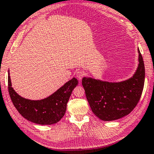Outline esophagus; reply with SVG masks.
Listing matches in <instances>:
<instances>
[{"mask_svg":"<svg viewBox=\"0 0 154 154\" xmlns=\"http://www.w3.org/2000/svg\"><path fill=\"white\" fill-rule=\"evenodd\" d=\"M76 75H77L78 79H79L80 81H81V80L83 79V75H84V73H83V71H77V72H76Z\"/></svg>","mask_w":154,"mask_h":154,"instance_id":"obj_1","label":"esophagus"}]
</instances>
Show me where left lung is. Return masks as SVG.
<instances>
[{
	"label": "left lung",
	"instance_id": "1",
	"mask_svg": "<svg viewBox=\"0 0 154 154\" xmlns=\"http://www.w3.org/2000/svg\"><path fill=\"white\" fill-rule=\"evenodd\" d=\"M139 64L130 79L112 83L84 77V88L90 107L96 116L103 121H113L129 115L137 106L142 93L145 68L138 48Z\"/></svg>",
	"mask_w": 154,
	"mask_h": 154
}]
</instances>
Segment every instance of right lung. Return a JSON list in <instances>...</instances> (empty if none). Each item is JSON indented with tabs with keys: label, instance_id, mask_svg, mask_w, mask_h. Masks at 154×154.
<instances>
[{
	"label": "right lung",
	"instance_id": "right-lung-1",
	"mask_svg": "<svg viewBox=\"0 0 154 154\" xmlns=\"http://www.w3.org/2000/svg\"><path fill=\"white\" fill-rule=\"evenodd\" d=\"M8 92L14 106L26 119L38 125H53L61 120L65 115L66 105L79 81L73 78L52 95L39 100H32L21 97L11 84L8 71Z\"/></svg>",
	"mask_w": 154,
	"mask_h": 154
}]
</instances>
